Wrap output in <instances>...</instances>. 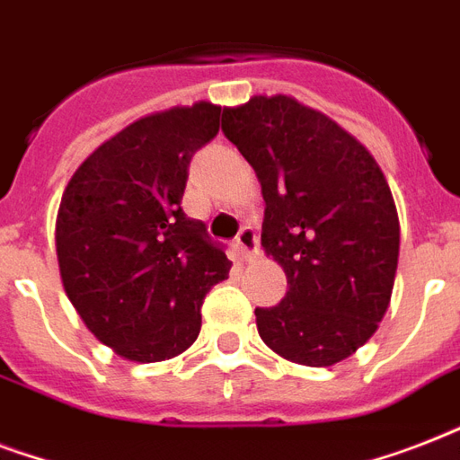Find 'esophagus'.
Returning <instances> with one entry per match:
<instances>
[{
	"label": "esophagus",
	"instance_id": "1",
	"mask_svg": "<svg viewBox=\"0 0 460 460\" xmlns=\"http://www.w3.org/2000/svg\"><path fill=\"white\" fill-rule=\"evenodd\" d=\"M234 248H236V255L241 260H252L258 255L260 251V241H258V231L252 229V226H243V229L238 231L236 241H234Z\"/></svg>",
	"mask_w": 460,
	"mask_h": 460
}]
</instances>
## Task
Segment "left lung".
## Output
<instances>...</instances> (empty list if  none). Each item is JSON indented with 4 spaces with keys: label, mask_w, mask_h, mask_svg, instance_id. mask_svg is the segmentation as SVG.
I'll list each match as a JSON object with an SVG mask.
<instances>
[{
    "label": "left lung",
    "mask_w": 460,
    "mask_h": 460,
    "mask_svg": "<svg viewBox=\"0 0 460 460\" xmlns=\"http://www.w3.org/2000/svg\"><path fill=\"white\" fill-rule=\"evenodd\" d=\"M222 133L258 173L262 245L287 272L279 305L255 307L262 341L291 363H339L392 298L399 217L385 173L341 126L284 95L224 110Z\"/></svg>",
    "instance_id": "left-lung-1"
}]
</instances>
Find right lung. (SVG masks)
Returning <instances> with one entry per match:
<instances>
[{
    "label": "right lung",
    "mask_w": 460,
    "mask_h": 460,
    "mask_svg": "<svg viewBox=\"0 0 460 460\" xmlns=\"http://www.w3.org/2000/svg\"><path fill=\"white\" fill-rule=\"evenodd\" d=\"M222 107L150 114L97 147L57 217L61 281L93 334L126 360L157 363L200 334V305L231 262L181 209L188 164L219 133Z\"/></svg>",
    "instance_id": "right-lung-1"
}]
</instances>
